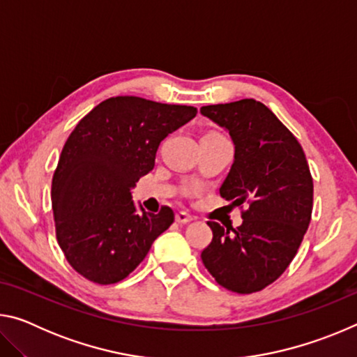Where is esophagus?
I'll use <instances>...</instances> for the list:
<instances>
[{
	"instance_id": "esophagus-1",
	"label": "esophagus",
	"mask_w": 357,
	"mask_h": 357,
	"mask_svg": "<svg viewBox=\"0 0 357 357\" xmlns=\"http://www.w3.org/2000/svg\"><path fill=\"white\" fill-rule=\"evenodd\" d=\"M192 220H193V217L190 214L184 213V211H179V213H176V222L181 223V225H183V223H189Z\"/></svg>"
}]
</instances>
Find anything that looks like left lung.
I'll return each instance as SVG.
<instances>
[{
    "instance_id": "left-lung-1",
    "label": "left lung",
    "mask_w": 357,
    "mask_h": 357,
    "mask_svg": "<svg viewBox=\"0 0 357 357\" xmlns=\"http://www.w3.org/2000/svg\"><path fill=\"white\" fill-rule=\"evenodd\" d=\"M203 116L225 129L234 160L220 195L247 204L238 228L208 222L213 241L203 264L229 291L249 294L285 273L309 228L313 181L296 137L255 99L202 107Z\"/></svg>"
}]
</instances>
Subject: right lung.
Returning <instances> with one entry per match:
<instances>
[{
    "instance_id": "1",
    "label": "right lung",
    "mask_w": 357,
    "mask_h": 357,
    "mask_svg": "<svg viewBox=\"0 0 357 357\" xmlns=\"http://www.w3.org/2000/svg\"><path fill=\"white\" fill-rule=\"evenodd\" d=\"M197 108L135 96L100 102L72 130L52 181L58 244L84 279L110 285L128 277L174 220L135 206L132 189L154 168L160 142Z\"/></svg>"
}]
</instances>
